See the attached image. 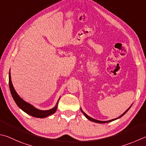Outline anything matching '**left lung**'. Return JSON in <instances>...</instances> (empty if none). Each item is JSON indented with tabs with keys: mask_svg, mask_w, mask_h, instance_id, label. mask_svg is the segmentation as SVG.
<instances>
[{
	"mask_svg": "<svg viewBox=\"0 0 146 146\" xmlns=\"http://www.w3.org/2000/svg\"><path fill=\"white\" fill-rule=\"evenodd\" d=\"M131 107V105L130 106V107H129L128 109H127L125 112H124L123 114L122 115H121L120 116H119V117H117V118H115V119H111V120H109V121H99V120H96V119H93V118H92V117H89V115H87L86 113H85L83 110H82V108H80V110H81V112L83 113V114L85 115V117H86L87 119H88L89 120H90V121H92V122H94V123H109V122H112V121H115V120H116V119H119V118H120V117H121L122 116H123L124 114H125V113L128 112V111L129 110V108H130V107Z\"/></svg>",
	"mask_w": 146,
	"mask_h": 146,
	"instance_id": "1",
	"label": "left lung"
}]
</instances>
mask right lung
Masks as SVG:
<instances>
[{
  "mask_svg": "<svg viewBox=\"0 0 146 146\" xmlns=\"http://www.w3.org/2000/svg\"><path fill=\"white\" fill-rule=\"evenodd\" d=\"M9 85L12 97L15 102L16 104H17L18 106V107L21 108L23 112L27 113V114L33 116L34 117L44 118V117H48V116L53 114V113H54L55 112H56L58 102H59V100H60V98L57 101L56 105H55L54 108H51V109L47 110H39L38 108L34 107V106L31 105L30 103L25 102V101L22 98H21V97H20L19 95L17 94V92H16V91L14 89V87L13 86L11 78L10 72L9 73Z\"/></svg>",
  "mask_w": 146,
  "mask_h": 146,
  "instance_id": "obj_1",
  "label": "right lung"
}]
</instances>
